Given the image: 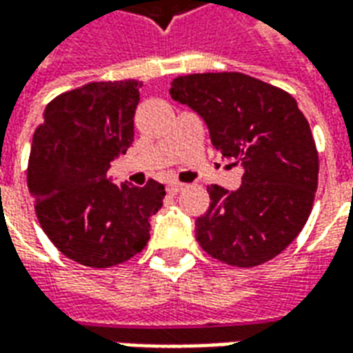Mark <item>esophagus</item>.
Segmentation results:
<instances>
[{
	"mask_svg": "<svg viewBox=\"0 0 353 353\" xmlns=\"http://www.w3.org/2000/svg\"><path fill=\"white\" fill-rule=\"evenodd\" d=\"M183 187L185 185L179 183V181H172V183H168V187H166V189H168V192H172V194H177V192L181 191Z\"/></svg>",
	"mask_w": 353,
	"mask_h": 353,
	"instance_id": "obj_1",
	"label": "esophagus"
}]
</instances>
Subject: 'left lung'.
I'll return each mask as SVG.
<instances>
[{"instance_id": "left-lung-1", "label": "left lung", "mask_w": 353, "mask_h": 353, "mask_svg": "<svg viewBox=\"0 0 353 353\" xmlns=\"http://www.w3.org/2000/svg\"><path fill=\"white\" fill-rule=\"evenodd\" d=\"M170 94L194 109L215 149L244 168L236 191L208 187L210 208L194 223L202 250L242 268L274 259L303 230L318 189V149L295 98L238 72L179 75Z\"/></svg>"}]
</instances>
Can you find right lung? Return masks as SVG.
Wrapping results in <instances>:
<instances>
[{
    "mask_svg": "<svg viewBox=\"0 0 353 353\" xmlns=\"http://www.w3.org/2000/svg\"><path fill=\"white\" fill-rule=\"evenodd\" d=\"M138 81H100L60 94L35 128L28 189L41 229L68 259L108 268L147 245L149 219L164 185L145 187L108 179L115 157L134 141Z\"/></svg>",
    "mask_w": 353,
    "mask_h": 353,
    "instance_id": "obj_1",
    "label": "right lung"
}]
</instances>
